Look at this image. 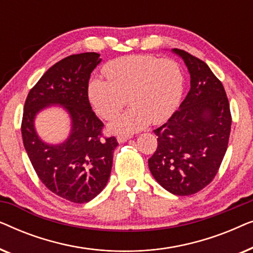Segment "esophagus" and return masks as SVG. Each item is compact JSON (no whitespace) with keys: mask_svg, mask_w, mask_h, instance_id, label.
Instances as JSON below:
<instances>
[{"mask_svg":"<svg viewBox=\"0 0 253 253\" xmlns=\"http://www.w3.org/2000/svg\"><path fill=\"white\" fill-rule=\"evenodd\" d=\"M131 137H132V136H130V134H119V136L116 137V139H117V141H119V143H124V141L129 140Z\"/></svg>","mask_w":253,"mask_h":253,"instance_id":"1","label":"esophagus"}]
</instances>
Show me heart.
I'll return each mask as SVG.
<instances>
[{
    "label": "heart",
    "mask_w": 253,
    "mask_h": 253,
    "mask_svg": "<svg viewBox=\"0 0 253 253\" xmlns=\"http://www.w3.org/2000/svg\"><path fill=\"white\" fill-rule=\"evenodd\" d=\"M109 81L92 78L86 87L89 105L100 117L110 120L126 105L132 106L109 123L115 132H133L151 122L167 121L181 103L184 78L177 62L152 55H127L105 67Z\"/></svg>",
    "instance_id": "heart-1"
}]
</instances>
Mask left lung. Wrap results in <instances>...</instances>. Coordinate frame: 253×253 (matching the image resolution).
<instances>
[{
    "label": "left lung",
    "instance_id": "obj_1",
    "mask_svg": "<svg viewBox=\"0 0 253 253\" xmlns=\"http://www.w3.org/2000/svg\"><path fill=\"white\" fill-rule=\"evenodd\" d=\"M190 91L164 126L154 130L158 147L148 167L159 184L176 196L203 190L215 177L229 140L230 107L222 83L205 62L182 49Z\"/></svg>",
    "mask_w": 253,
    "mask_h": 253
}]
</instances>
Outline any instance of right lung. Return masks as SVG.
<instances>
[{
	"label": "right lung",
	"instance_id": "add662e5",
	"mask_svg": "<svg viewBox=\"0 0 253 253\" xmlns=\"http://www.w3.org/2000/svg\"><path fill=\"white\" fill-rule=\"evenodd\" d=\"M100 62L98 53L63 58L44 72L27 94L22 121L26 153L44 186L76 204L95 198L108 182L115 137L102 138L103 123L89 105L86 87ZM50 105L63 106L71 116V134L63 143L47 144L37 136L35 116Z\"/></svg>",
	"mask_w": 253,
	"mask_h": 253
}]
</instances>
